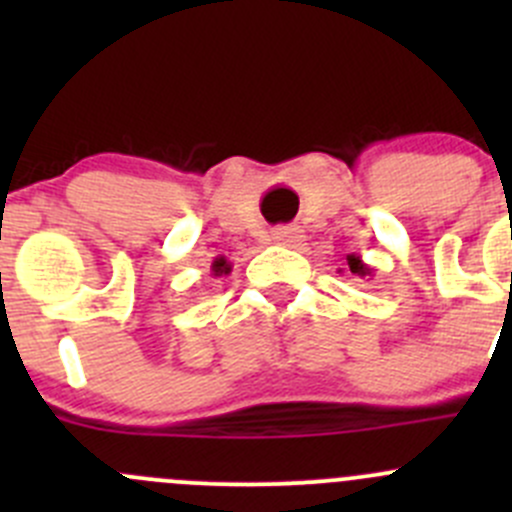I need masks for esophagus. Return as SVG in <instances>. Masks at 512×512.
<instances>
[{
  "label": "esophagus",
  "mask_w": 512,
  "mask_h": 512,
  "mask_svg": "<svg viewBox=\"0 0 512 512\" xmlns=\"http://www.w3.org/2000/svg\"><path fill=\"white\" fill-rule=\"evenodd\" d=\"M272 240H275L277 245H297V242L302 240V232H299L297 227L282 225L272 230Z\"/></svg>",
  "instance_id": "esophagus-1"
}]
</instances>
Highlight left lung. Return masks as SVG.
Instances as JSON below:
<instances>
[{
	"mask_svg": "<svg viewBox=\"0 0 512 512\" xmlns=\"http://www.w3.org/2000/svg\"><path fill=\"white\" fill-rule=\"evenodd\" d=\"M347 265H349V272H352V275H356V277H371V267L366 265L364 260H361V257H356V255H349L347 257ZM342 272V270H339Z\"/></svg>",
	"mask_w": 512,
	"mask_h": 512,
	"instance_id": "1",
	"label": "left lung"
}]
</instances>
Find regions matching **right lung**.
<instances>
[{"label": "right lung", "mask_w": 512, "mask_h": 512, "mask_svg": "<svg viewBox=\"0 0 512 512\" xmlns=\"http://www.w3.org/2000/svg\"><path fill=\"white\" fill-rule=\"evenodd\" d=\"M232 272V265L230 262H227V257H223V255H218L213 260V265H210V275L213 277H223V275H230Z\"/></svg>", "instance_id": "add662e5"}]
</instances>
